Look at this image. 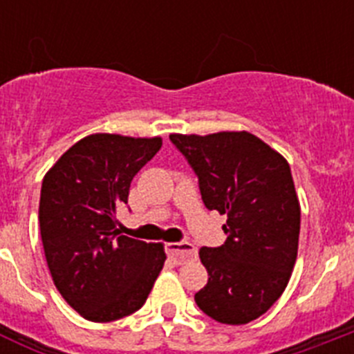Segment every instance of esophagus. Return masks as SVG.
I'll use <instances>...</instances> for the list:
<instances>
[{
    "instance_id": "obj_1",
    "label": "esophagus",
    "mask_w": 354,
    "mask_h": 354,
    "mask_svg": "<svg viewBox=\"0 0 354 354\" xmlns=\"http://www.w3.org/2000/svg\"><path fill=\"white\" fill-rule=\"evenodd\" d=\"M168 257L174 259L177 264H184L186 261H192L196 257V248L192 243L180 241V243H168L167 245Z\"/></svg>"
}]
</instances>
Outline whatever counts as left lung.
Listing matches in <instances>:
<instances>
[{
    "mask_svg": "<svg viewBox=\"0 0 354 354\" xmlns=\"http://www.w3.org/2000/svg\"><path fill=\"white\" fill-rule=\"evenodd\" d=\"M170 140L198 177L205 207L227 214V241L198 252L209 280L196 305L218 323H250L282 296L298 257L301 209L289 162L246 131Z\"/></svg>",
    "mask_w": 354,
    "mask_h": 354,
    "instance_id": "obj_1",
    "label": "left lung"
}]
</instances>
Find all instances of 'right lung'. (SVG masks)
I'll list each match as a JSON object with an SVG mask.
<instances>
[{"instance_id":"obj_1","label":"right lung","mask_w":354,"mask_h":354,"mask_svg":"<svg viewBox=\"0 0 354 354\" xmlns=\"http://www.w3.org/2000/svg\"><path fill=\"white\" fill-rule=\"evenodd\" d=\"M162 140L90 134L62 156L40 189L39 223L53 282L93 323L133 314L167 261L161 243L122 236L117 211Z\"/></svg>"}]
</instances>
